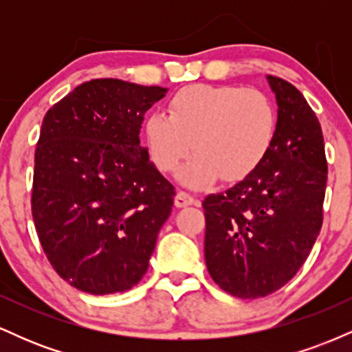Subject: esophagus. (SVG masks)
I'll use <instances>...</instances> for the list:
<instances>
[{
  "mask_svg": "<svg viewBox=\"0 0 352 352\" xmlns=\"http://www.w3.org/2000/svg\"><path fill=\"white\" fill-rule=\"evenodd\" d=\"M193 204H197V200L193 199V197L187 192H182V190H180V192L175 195V207L177 208L188 207V205H193Z\"/></svg>",
  "mask_w": 352,
  "mask_h": 352,
  "instance_id": "1",
  "label": "esophagus"
}]
</instances>
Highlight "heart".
Listing matches in <instances>:
<instances>
[{"mask_svg": "<svg viewBox=\"0 0 352 352\" xmlns=\"http://www.w3.org/2000/svg\"><path fill=\"white\" fill-rule=\"evenodd\" d=\"M276 109L258 89L195 84L168 102V116L152 112L144 140L152 164L172 173L190 151L195 155L180 172L192 188L218 179L240 182L263 164L276 137Z\"/></svg>", "mask_w": 352, "mask_h": 352, "instance_id": "heart-1", "label": "heart"}]
</instances>
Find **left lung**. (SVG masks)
Here are the masks:
<instances>
[{
  "label": "left lung",
  "instance_id": "8db88e82",
  "mask_svg": "<svg viewBox=\"0 0 352 352\" xmlns=\"http://www.w3.org/2000/svg\"><path fill=\"white\" fill-rule=\"evenodd\" d=\"M276 96L272 151L252 175L204 200L205 263L238 298L266 296L306 261L322 225L328 164L321 125L305 96L268 76Z\"/></svg>",
  "mask_w": 352,
  "mask_h": 352
}]
</instances>
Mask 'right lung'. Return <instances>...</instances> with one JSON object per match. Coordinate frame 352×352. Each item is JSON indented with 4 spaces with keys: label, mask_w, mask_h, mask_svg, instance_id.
<instances>
[{
    "label": "right lung",
    "mask_w": 352,
    "mask_h": 352,
    "mask_svg": "<svg viewBox=\"0 0 352 352\" xmlns=\"http://www.w3.org/2000/svg\"><path fill=\"white\" fill-rule=\"evenodd\" d=\"M165 92L92 79L44 116L34 152V227L52 268L80 292H127L147 272L175 188L139 134L144 114Z\"/></svg>",
    "instance_id": "1"
}]
</instances>
